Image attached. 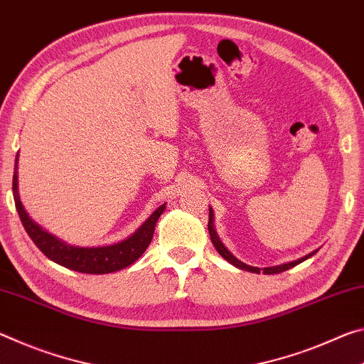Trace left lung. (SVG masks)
<instances>
[{"label": "left lung", "instance_id": "8db88e82", "mask_svg": "<svg viewBox=\"0 0 364 364\" xmlns=\"http://www.w3.org/2000/svg\"><path fill=\"white\" fill-rule=\"evenodd\" d=\"M208 230H210V235H211L213 245L216 247V250H218L219 253H221L223 258L228 259L230 264H234V266H237V267H240V269H245V271H250V272H256V274H259L261 271H263L264 274H279V272H284V271L290 269V267H294V266H296V264H300L301 261L308 259L309 256H313L314 253H316V252H313V253H309V255H306V256H303V258H300V259H296V261H291V263H285V264H281V266H274V267H264V269H259V267L248 266V264H245V263H242V261H238V259L235 258V256L232 255V253L229 252V250L223 245V242L219 240V237L216 235V232H214V228H213V211H211V210H210V223H208Z\"/></svg>", "mask_w": 364, "mask_h": 364}]
</instances>
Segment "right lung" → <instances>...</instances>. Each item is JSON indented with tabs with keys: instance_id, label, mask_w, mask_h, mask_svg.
Wrapping results in <instances>:
<instances>
[{
	"instance_id": "add662e5",
	"label": "right lung",
	"mask_w": 364,
	"mask_h": 364,
	"mask_svg": "<svg viewBox=\"0 0 364 364\" xmlns=\"http://www.w3.org/2000/svg\"><path fill=\"white\" fill-rule=\"evenodd\" d=\"M17 158H19V153H17L16 156L13 177L16 210L19 213L23 229L27 230L28 237L32 238L35 245L38 247L40 252L43 253L46 258H50L51 261H55V263L77 272L108 274L130 266L145 253V250L150 245L153 238L154 225H156L159 216L163 214L166 203L161 205L158 210L135 230V234L126 238V240L114 243V245L97 248H80L68 245V243H64L59 240V238L45 232L40 225L35 224L32 219L27 216L26 211H23V206L19 200V193H17Z\"/></svg>"
}]
</instances>
